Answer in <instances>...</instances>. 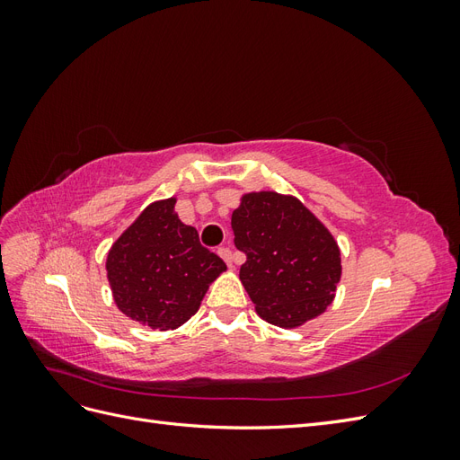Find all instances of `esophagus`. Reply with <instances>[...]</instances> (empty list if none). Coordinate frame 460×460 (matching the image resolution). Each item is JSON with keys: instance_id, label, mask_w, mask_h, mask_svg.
I'll return each instance as SVG.
<instances>
[{"instance_id": "1", "label": "esophagus", "mask_w": 460, "mask_h": 460, "mask_svg": "<svg viewBox=\"0 0 460 460\" xmlns=\"http://www.w3.org/2000/svg\"><path fill=\"white\" fill-rule=\"evenodd\" d=\"M218 255L226 261L228 267H234V257H232L230 247H218Z\"/></svg>"}]
</instances>
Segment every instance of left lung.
I'll list each match as a JSON object with an SVG mask.
<instances>
[{"mask_svg": "<svg viewBox=\"0 0 460 460\" xmlns=\"http://www.w3.org/2000/svg\"><path fill=\"white\" fill-rule=\"evenodd\" d=\"M234 243L247 261L240 280L270 324L296 328L324 313L341 276L338 243L296 198L247 193L232 213Z\"/></svg>", "mask_w": 460, "mask_h": 460, "instance_id": "8db88e82", "label": "left lung"}]
</instances>
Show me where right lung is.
<instances>
[{"label": "right lung", "mask_w": 460, "mask_h": 460, "mask_svg": "<svg viewBox=\"0 0 460 460\" xmlns=\"http://www.w3.org/2000/svg\"><path fill=\"white\" fill-rule=\"evenodd\" d=\"M174 199L149 205L111 247L107 278L117 307L153 330H174L196 314L226 264L180 222Z\"/></svg>", "instance_id": "right-lung-1"}]
</instances>
